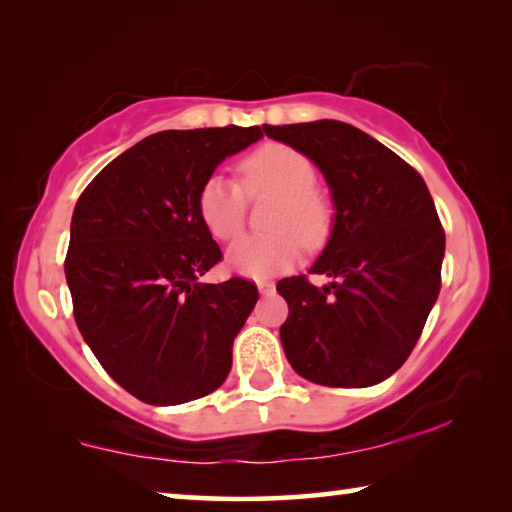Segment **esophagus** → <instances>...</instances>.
Here are the masks:
<instances>
[{
	"label": "esophagus",
	"mask_w": 512,
	"mask_h": 512,
	"mask_svg": "<svg viewBox=\"0 0 512 512\" xmlns=\"http://www.w3.org/2000/svg\"><path fill=\"white\" fill-rule=\"evenodd\" d=\"M257 289H259V293H262V296H271V293L275 291V284L268 282V280H262V282H257Z\"/></svg>",
	"instance_id": "esophagus-1"
}]
</instances>
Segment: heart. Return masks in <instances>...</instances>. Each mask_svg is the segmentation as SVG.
I'll use <instances>...</instances> for the list:
<instances>
[{"label": "heart", "instance_id": "heart-1", "mask_svg": "<svg viewBox=\"0 0 512 512\" xmlns=\"http://www.w3.org/2000/svg\"><path fill=\"white\" fill-rule=\"evenodd\" d=\"M250 196H277L271 216L273 235L244 237L225 253L232 273L253 280L287 271L298 262L300 241L320 248L332 232V210L318 192L316 167L305 153L287 144H264L239 164ZM198 216L214 239L232 241L246 221V196L237 183L216 173L198 194Z\"/></svg>", "mask_w": 512, "mask_h": 512}]
</instances>
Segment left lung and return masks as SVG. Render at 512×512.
Listing matches in <instances>:
<instances>
[{"mask_svg":"<svg viewBox=\"0 0 512 512\" xmlns=\"http://www.w3.org/2000/svg\"><path fill=\"white\" fill-rule=\"evenodd\" d=\"M316 164L332 192V232L309 273L277 291L291 368L314 384L366 388L393 375L418 343L440 293L445 232L418 171L375 137L336 119L264 126Z\"/></svg>","mask_w":512,"mask_h":512,"instance_id":"1","label":"left lung"}]
</instances>
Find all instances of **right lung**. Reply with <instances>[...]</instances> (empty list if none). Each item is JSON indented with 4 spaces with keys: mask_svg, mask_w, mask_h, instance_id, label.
I'll list each match as a JSON object with an SVG mask.
<instances>
[{
    "mask_svg": "<svg viewBox=\"0 0 512 512\" xmlns=\"http://www.w3.org/2000/svg\"><path fill=\"white\" fill-rule=\"evenodd\" d=\"M262 140L225 126L144 137L103 167L72 214L74 318L103 370L137 400L173 406L219 388L259 298L253 282H198L221 248L198 216L219 164Z\"/></svg>",
    "mask_w": 512,
    "mask_h": 512,
    "instance_id": "obj_1",
    "label": "right lung"
}]
</instances>
